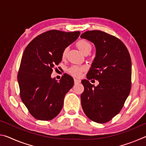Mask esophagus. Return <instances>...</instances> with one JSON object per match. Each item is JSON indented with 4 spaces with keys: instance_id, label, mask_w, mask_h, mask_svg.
Here are the masks:
<instances>
[{
    "instance_id": "1",
    "label": "esophagus",
    "mask_w": 146,
    "mask_h": 146,
    "mask_svg": "<svg viewBox=\"0 0 146 146\" xmlns=\"http://www.w3.org/2000/svg\"><path fill=\"white\" fill-rule=\"evenodd\" d=\"M81 81L80 80H78V79H76L75 78L74 79V82H75V84H78V83H80Z\"/></svg>"
}]
</instances>
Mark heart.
Returning <instances> with one entry per match:
<instances>
[{
	"label": "heart",
	"mask_w": 146,
	"mask_h": 146,
	"mask_svg": "<svg viewBox=\"0 0 146 146\" xmlns=\"http://www.w3.org/2000/svg\"><path fill=\"white\" fill-rule=\"evenodd\" d=\"M76 46L77 47L78 49L80 50L81 52L85 55L86 53H90L91 50V45L88 41L84 40V39H80V40H78L76 43ZM68 51V49L66 48L63 50L62 53V58L63 59L66 57ZM84 71V68L80 67V66H71L70 68H69L68 73L70 75H73L76 77H78L80 76L81 73Z\"/></svg>",
	"instance_id": "1"
}]
</instances>
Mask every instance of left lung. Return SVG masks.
<instances>
[{"mask_svg": "<svg viewBox=\"0 0 146 146\" xmlns=\"http://www.w3.org/2000/svg\"><path fill=\"white\" fill-rule=\"evenodd\" d=\"M81 38L95 44L96 56L82 80L84 91L81 105L93 122H108L119 113L131 88V60L126 46L119 38L100 30L88 31ZM98 80L95 86L88 80Z\"/></svg>", "mask_w": 146, "mask_h": 146, "instance_id": "left-lung-1", "label": "left lung"}]
</instances>
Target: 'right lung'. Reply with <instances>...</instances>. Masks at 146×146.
I'll return each instance as SVG.
<instances>
[{"instance_id":"add662e5","label":"right lung","mask_w":146,"mask_h":146,"mask_svg":"<svg viewBox=\"0 0 146 146\" xmlns=\"http://www.w3.org/2000/svg\"><path fill=\"white\" fill-rule=\"evenodd\" d=\"M80 33L49 30L35 38L24 50L17 76L20 96L36 119L50 120L60 112L64 97L74 80L65 73L58 82L51 75L61 62L64 49Z\"/></svg>"}]
</instances>
